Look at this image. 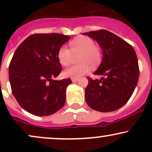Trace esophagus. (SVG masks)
Returning a JSON list of instances; mask_svg holds the SVG:
<instances>
[{
  "label": "esophagus",
  "instance_id": "obj_1",
  "mask_svg": "<svg viewBox=\"0 0 152 152\" xmlns=\"http://www.w3.org/2000/svg\"><path fill=\"white\" fill-rule=\"evenodd\" d=\"M78 79H79V78H72V82H76V81H78Z\"/></svg>",
  "mask_w": 152,
  "mask_h": 152
}]
</instances>
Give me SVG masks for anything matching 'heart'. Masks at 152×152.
<instances>
[{
	"instance_id": "obj_1",
	"label": "heart",
	"mask_w": 152,
	"mask_h": 152,
	"mask_svg": "<svg viewBox=\"0 0 152 152\" xmlns=\"http://www.w3.org/2000/svg\"><path fill=\"white\" fill-rule=\"evenodd\" d=\"M69 46L70 49L65 45L59 49L57 57L59 63L64 66H69L72 62L74 56L79 54L77 60L80 64L66 69L63 74L66 77H80L88 72L90 65L94 67L100 62L102 53L92 38L80 36L71 41Z\"/></svg>"
}]
</instances>
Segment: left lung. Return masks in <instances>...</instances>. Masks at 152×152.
<instances>
[{
	"instance_id": "1",
	"label": "left lung",
	"mask_w": 152,
	"mask_h": 152,
	"mask_svg": "<svg viewBox=\"0 0 152 152\" xmlns=\"http://www.w3.org/2000/svg\"><path fill=\"white\" fill-rule=\"evenodd\" d=\"M95 39L102 50L103 58L95 75L88 77L85 97L94 110L109 112L127 103L137 84L140 70L135 51L131 45L109 31L102 29L84 33Z\"/></svg>"
}]
</instances>
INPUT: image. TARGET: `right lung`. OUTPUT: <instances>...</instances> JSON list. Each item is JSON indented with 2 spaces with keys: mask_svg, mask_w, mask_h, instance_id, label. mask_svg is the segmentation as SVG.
Segmentation results:
<instances>
[{
  "mask_svg": "<svg viewBox=\"0 0 152 152\" xmlns=\"http://www.w3.org/2000/svg\"><path fill=\"white\" fill-rule=\"evenodd\" d=\"M60 34H34L19 45L9 65L11 90L19 104L30 114L49 116L62 109L71 78L53 80L62 71L59 49L70 39Z\"/></svg>",
  "mask_w": 152,
  "mask_h": 152,
  "instance_id": "1",
  "label": "right lung"
}]
</instances>
